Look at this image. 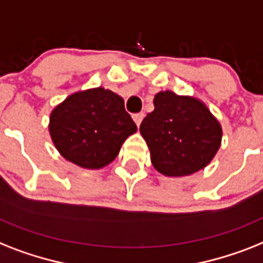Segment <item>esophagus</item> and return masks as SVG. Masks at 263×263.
<instances>
[{
    "mask_svg": "<svg viewBox=\"0 0 263 263\" xmlns=\"http://www.w3.org/2000/svg\"><path fill=\"white\" fill-rule=\"evenodd\" d=\"M143 117H144V113H136V115H134V116H132V119H134V121H135L138 127L140 125V123H142Z\"/></svg>",
    "mask_w": 263,
    "mask_h": 263,
    "instance_id": "esophagus-1",
    "label": "esophagus"
}]
</instances>
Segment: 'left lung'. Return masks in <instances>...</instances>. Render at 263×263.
Instances as JSON below:
<instances>
[{
  "mask_svg": "<svg viewBox=\"0 0 263 263\" xmlns=\"http://www.w3.org/2000/svg\"><path fill=\"white\" fill-rule=\"evenodd\" d=\"M154 106L139 128L154 167L167 177L191 176L205 167L220 148L223 135L205 104L166 90L155 95Z\"/></svg>",
  "mask_w": 263,
  "mask_h": 263,
  "instance_id": "1",
  "label": "left lung"
}]
</instances>
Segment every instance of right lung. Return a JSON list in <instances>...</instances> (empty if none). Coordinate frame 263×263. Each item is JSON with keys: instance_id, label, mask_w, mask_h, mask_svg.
Here are the masks:
<instances>
[{"instance_id": "add662e5", "label": "right lung", "mask_w": 263, "mask_h": 263, "mask_svg": "<svg viewBox=\"0 0 263 263\" xmlns=\"http://www.w3.org/2000/svg\"><path fill=\"white\" fill-rule=\"evenodd\" d=\"M48 129L65 159L83 168H101L117 157L138 127L120 96L95 87L72 93L55 106Z\"/></svg>"}]
</instances>
